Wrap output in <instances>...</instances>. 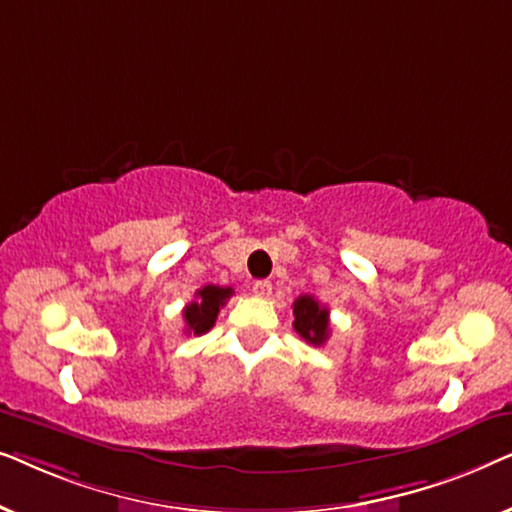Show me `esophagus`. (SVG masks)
Listing matches in <instances>:
<instances>
[{"instance_id": "esophagus-1", "label": "esophagus", "mask_w": 512, "mask_h": 512, "mask_svg": "<svg viewBox=\"0 0 512 512\" xmlns=\"http://www.w3.org/2000/svg\"><path fill=\"white\" fill-rule=\"evenodd\" d=\"M254 293L258 298H268L272 293V284L268 279H258V282H254Z\"/></svg>"}]
</instances>
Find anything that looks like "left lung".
Wrapping results in <instances>:
<instances>
[{
  "label": "left lung",
  "mask_w": 512,
  "mask_h": 512,
  "mask_svg": "<svg viewBox=\"0 0 512 512\" xmlns=\"http://www.w3.org/2000/svg\"><path fill=\"white\" fill-rule=\"evenodd\" d=\"M293 328L296 333L310 345L321 347L331 335V324H328V307L321 305L312 296H300L293 303Z\"/></svg>",
  "instance_id": "8db88e82"
}]
</instances>
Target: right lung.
Listing matches in <instances>:
<instances>
[{"instance_id": "right-lung-1", "label": "right lung", "mask_w": 512, "mask_h": 512, "mask_svg": "<svg viewBox=\"0 0 512 512\" xmlns=\"http://www.w3.org/2000/svg\"><path fill=\"white\" fill-rule=\"evenodd\" d=\"M233 286H216L207 284L195 291V300L184 307L186 331L193 335L207 333L214 326L219 310L226 305V300L233 296Z\"/></svg>"}]
</instances>
